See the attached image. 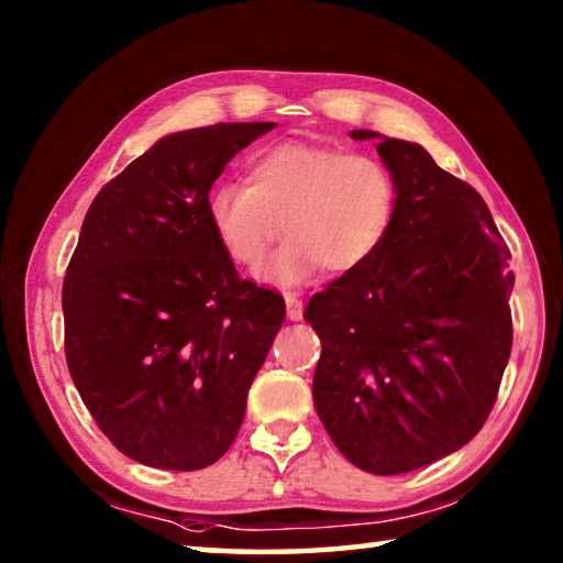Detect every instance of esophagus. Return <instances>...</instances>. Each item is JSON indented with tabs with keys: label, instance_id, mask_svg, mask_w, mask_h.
<instances>
[{
	"label": "esophagus",
	"instance_id": "obj_1",
	"mask_svg": "<svg viewBox=\"0 0 563 563\" xmlns=\"http://www.w3.org/2000/svg\"><path fill=\"white\" fill-rule=\"evenodd\" d=\"M285 306H288V318L300 320L302 318V298L296 292H285Z\"/></svg>",
	"mask_w": 563,
	"mask_h": 563
}]
</instances>
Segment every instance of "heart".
<instances>
[{
  "label": "heart",
  "mask_w": 563,
  "mask_h": 563,
  "mask_svg": "<svg viewBox=\"0 0 563 563\" xmlns=\"http://www.w3.org/2000/svg\"><path fill=\"white\" fill-rule=\"evenodd\" d=\"M247 185L220 183L205 212L230 261L247 271L265 263L280 235L271 278L300 283L323 265L345 275L378 253L396 218L398 183L386 163L338 147L285 142L247 163Z\"/></svg>",
  "instance_id": "b5f03b06"
}]
</instances>
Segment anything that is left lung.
Instances as JSON below:
<instances>
[{
	"label": "left lung",
	"mask_w": 563,
	"mask_h": 563,
	"mask_svg": "<svg viewBox=\"0 0 563 563\" xmlns=\"http://www.w3.org/2000/svg\"><path fill=\"white\" fill-rule=\"evenodd\" d=\"M380 140L398 183L394 225L368 263L310 298L306 320L323 345L313 400L328 435L358 468L396 476L486 423L511 355L514 271L474 187L421 145Z\"/></svg>",
	"instance_id": "left-lung-1"
}]
</instances>
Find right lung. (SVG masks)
I'll return each instance as SVG.
<instances>
[{"label":"right lung","mask_w":563,"mask_h":563,"mask_svg":"<svg viewBox=\"0 0 563 563\" xmlns=\"http://www.w3.org/2000/svg\"><path fill=\"white\" fill-rule=\"evenodd\" d=\"M275 122L167 135L89 205L62 285L65 355L79 398L124 456L198 471L235 441L250 383L285 320L275 290L243 280L205 200Z\"/></svg>","instance_id":"1"}]
</instances>
